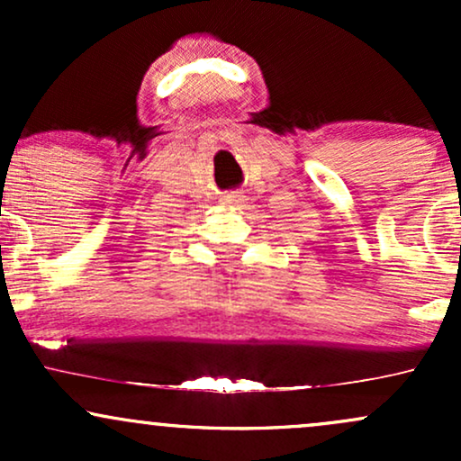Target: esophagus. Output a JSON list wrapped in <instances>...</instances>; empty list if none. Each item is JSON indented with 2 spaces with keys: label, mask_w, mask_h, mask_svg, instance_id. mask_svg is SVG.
I'll use <instances>...</instances> for the list:
<instances>
[{
  "label": "esophagus",
  "mask_w": 461,
  "mask_h": 461,
  "mask_svg": "<svg viewBox=\"0 0 461 461\" xmlns=\"http://www.w3.org/2000/svg\"><path fill=\"white\" fill-rule=\"evenodd\" d=\"M223 201H225V203H242L245 199H242V194L238 193V190H231V193L225 194Z\"/></svg>",
  "instance_id": "1"
}]
</instances>
